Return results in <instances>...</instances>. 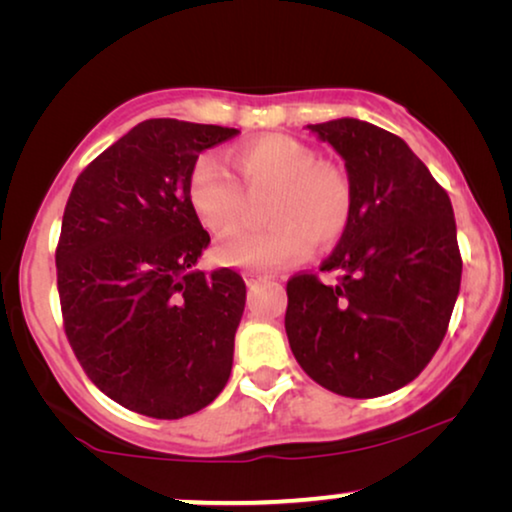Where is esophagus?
<instances>
[{
	"mask_svg": "<svg viewBox=\"0 0 512 512\" xmlns=\"http://www.w3.org/2000/svg\"><path fill=\"white\" fill-rule=\"evenodd\" d=\"M265 277H268V275H263V272H258V270H247V272H244V282H247L249 286L263 282Z\"/></svg>",
	"mask_w": 512,
	"mask_h": 512,
	"instance_id": "esophagus-1",
	"label": "esophagus"
}]
</instances>
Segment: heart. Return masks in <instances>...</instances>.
<instances>
[{
	"label": "heart",
	"mask_w": 512,
	"mask_h": 512,
	"mask_svg": "<svg viewBox=\"0 0 512 512\" xmlns=\"http://www.w3.org/2000/svg\"><path fill=\"white\" fill-rule=\"evenodd\" d=\"M235 167L249 191L275 186L265 205L270 226L242 230L216 247L223 265L275 270L310 256L314 240L326 244L345 233L352 216V186L338 167L300 139L263 135L235 153ZM188 205L202 226L226 235L242 219V188L214 153L195 160L188 174Z\"/></svg>",
	"instance_id": "1"
}]
</instances>
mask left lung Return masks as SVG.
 <instances>
[{
	"instance_id": "8db88e82",
	"label": "left lung",
	"mask_w": 512,
	"mask_h": 512,
	"mask_svg": "<svg viewBox=\"0 0 512 512\" xmlns=\"http://www.w3.org/2000/svg\"><path fill=\"white\" fill-rule=\"evenodd\" d=\"M345 160L352 216L321 270L286 284V335L328 391L375 398L405 387L445 338L461 284L452 202L401 137L359 118L307 125Z\"/></svg>"
}]
</instances>
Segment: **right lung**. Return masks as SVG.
Segmentation results:
<instances>
[{"label": "right lung", "mask_w": 512, "mask_h": 512, "mask_svg": "<svg viewBox=\"0 0 512 512\" xmlns=\"http://www.w3.org/2000/svg\"><path fill=\"white\" fill-rule=\"evenodd\" d=\"M237 132L149 118L67 200L55 251L67 340L95 387L139 415H193L233 370L247 286L230 268L195 270L209 233L188 205V174Z\"/></svg>", "instance_id": "right-lung-1"}]
</instances>
